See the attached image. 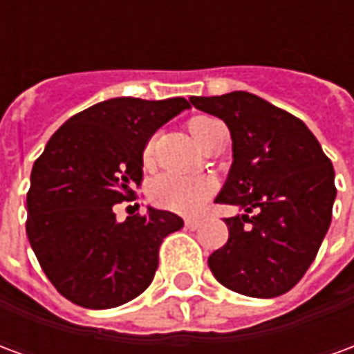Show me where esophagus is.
Returning a JSON list of instances; mask_svg holds the SVG:
<instances>
[{"mask_svg":"<svg viewBox=\"0 0 354 354\" xmlns=\"http://www.w3.org/2000/svg\"><path fill=\"white\" fill-rule=\"evenodd\" d=\"M201 220H197V218H189V220H185V227L192 231H197L201 227Z\"/></svg>","mask_w":354,"mask_h":354,"instance_id":"1","label":"esophagus"}]
</instances>
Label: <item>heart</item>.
I'll list each match as a JSON object with an SVG mask.
<instances>
[{"instance_id":"b5f03b06","label":"heart","mask_w":354,"mask_h":354,"mask_svg":"<svg viewBox=\"0 0 354 354\" xmlns=\"http://www.w3.org/2000/svg\"><path fill=\"white\" fill-rule=\"evenodd\" d=\"M214 121L216 119L207 115L193 117L187 121V131L199 144L205 131ZM146 155H149V147L146 149ZM149 192L155 203L162 208L178 214H193L210 199L214 192V184L207 176H182L174 172H165L151 182Z\"/></svg>"}]
</instances>
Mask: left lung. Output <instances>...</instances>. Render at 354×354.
<instances>
[{
    "mask_svg": "<svg viewBox=\"0 0 354 354\" xmlns=\"http://www.w3.org/2000/svg\"><path fill=\"white\" fill-rule=\"evenodd\" d=\"M189 102L227 124L233 165L216 203L246 212L223 218L230 239L210 254V271L243 296L286 294L309 269L332 222V161L301 119L256 94L235 91Z\"/></svg>",
    "mask_w": 354,
    "mask_h": 354,
    "instance_id": "obj_1",
    "label": "left lung"
}]
</instances>
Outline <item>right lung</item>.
I'll use <instances>...</instances> for the list:
<instances>
[{
	"label": "right lung",
	"instance_id": "right-lung-1",
	"mask_svg": "<svg viewBox=\"0 0 354 354\" xmlns=\"http://www.w3.org/2000/svg\"><path fill=\"white\" fill-rule=\"evenodd\" d=\"M189 108L185 98H111L70 117L34 162L26 233L53 286L72 304L109 309L140 296L159 266L162 239L180 216L147 208L115 220L136 197L153 132Z\"/></svg>",
	"mask_w": 354,
	"mask_h": 354
}]
</instances>
